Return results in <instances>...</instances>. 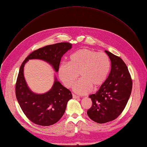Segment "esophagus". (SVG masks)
I'll return each mask as SVG.
<instances>
[{
	"label": "esophagus",
	"instance_id": "1",
	"mask_svg": "<svg viewBox=\"0 0 147 147\" xmlns=\"http://www.w3.org/2000/svg\"><path fill=\"white\" fill-rule=\"evenodd\" d=\"M73 98L74 99H78V98H79L80 97H79L78 96H77V95H76L73 94Z\"/></svg>",
	"mask_w": 147,
	"mask_h": 147
}]
</instances>
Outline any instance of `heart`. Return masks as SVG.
<instances>
[{
    "label": "heart",
    "mask_w": 147,
    "mask_h": 147,
    "mask_svg": "<svg viewBox=\"0 0 147 147\" xmlns=\"http://www.w3.org/2000/svg\"><path fill=\"white\" fill-rule=\"evenodd\" d=\"M111 68L109 56L104 52L82 48L77 50L69 57V63L60 65L58 74L65 86L70 88L77 80H81L73 87L78 94L84 95L100 87L107 79Z\"/></svg>",
    "instance_id": "1"
}]
</instances>
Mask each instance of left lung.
I'll return each mask as SVG.
<instances>
[{
    "label": "left lung",
    "mask_w": 147,
    "mask_h": 147,
    "mask_svg": "<svg viewBox=\"0 0 147 147\" xmlns=\"http://www.w3.org/2000/svg\"><path fill=\"white\" fill-rule=\"evenodd\" d=\"M111 61L108 77L99 90L89 97L92 105L87 111L95 122L105 123L116 119L126 106L132 90V80L123 60L111 52L105 51Z\"/></svg>",
    "instance_id": "left-lung-1"
}]
</instances>
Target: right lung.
<instances>
[{
    "label": "right lung",
    "mask_w": 147,
    "mask_h": 147,
    "mask_svg": "<svg viewBox=\"0 0 147 147\" xmlns=\"http://www.w3.org/2000/svg\"><path fill=\"white\" fill-rule=\"evenodd\" d=\"M68 42L47 45L30 53L21 65L16 84V95L23 112L32 123L48 126L57 122L64 115L67 102L72 98L69 90L63 86L56 77L52 88L42 94L32 92L24 77V67L30 59L43 60L59 70L61 57L71 48Z\"/></svg>",
    "instance_id": "1"
}]
</instances>
